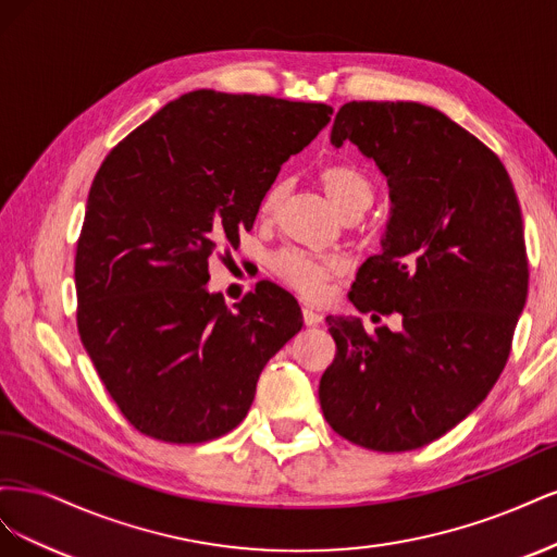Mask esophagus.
<instances>
[{
  "mask_svg": "<svg viewBox=\"0 0 557 557\" xmlns=\"http://www.w3.org/2000/svg\"><path fill=\"white\" fill-rule=\"evenodd\" d=\"M301 318H305V325H309V327H315V325L323 323V313H320L313 307H309V305L301 307Z\"/></svg>",
  "mask_w": 557,
  "mask_h": 557,
  "instance_id": "34e87169",
  "label": "esophagus"
}]
</instances>
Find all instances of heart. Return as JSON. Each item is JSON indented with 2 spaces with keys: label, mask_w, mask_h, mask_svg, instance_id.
I'll return each mask as SVG.
<instances>
[{
  "label": "heart",
  "mask_w": 557,
  "mask_h": 557,
  "mask_svg": "<svg viewBox=\"0 0 557 557\" xmlns=\"http://www.w3.org/2000/svg\"><path fill=\"white\" fill-rule=\"evenodd\" d=\"M320 183L327 190V195L334 199V205L339 207L346 215H358L364 209H369L374 199V185L369 176L350 164H330L325 170H320ZM285 195V181H274L264 195L260 197L258 215L262 221H272L276 215L281 201ZM274 276L290 285L293 290L318 297L325 293V285L344 274V262L339 258H320L311 256V252L297 250V248H283L272 256L269 262Z\"/></svg>",
  "instance_id": "1"
}]
</instances>
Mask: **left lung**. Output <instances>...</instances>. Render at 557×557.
Returning a JSON list of instances; mask_svg holds the SVG:
<instances>
[{
  "mask_svg": "<svg viewBox=\"0 0 557 557\" xmlns=\"http://www.w3.org/2000/svg\"><path fill=\"white\" fill-rule=\"evenodd\" d=\"M346 141L374 158L393 199L383 252L362 262L350 301L401 313V330L327 315L336 356L320 409L362 448H423L479 407L509 360L530 278L520 205L493 150L432 107L348 102L332 125V144Z\"/></svg>",
  "mask_w": 557,
  "mask_h": 557,
  "instance_id": "8db88e82",
  "label": "left lung"
}]
</instances>
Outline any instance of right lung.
I'll use <instances>...</instances> for the list:
<instances>
[{
	"instance_id": "1",
	"label": "right lung",
	"mask_w": 557,
	"mask_h": 557,
	"mask_svg": "<svg viewBox=\"0 0 557 557\" xmlns=\"http://www.w3.org/2000/svg\"><path fill=\"white\" fill-rule=\"evenodd\" d=\"M332 107L195 90L111 148L76 244L81 342L127 423L170 444L246 418L269 358L301 330L293 295L260 281L237 307L207 293L218 244L256 223L281 164Z\"/></svg>"
}]
</instances>
